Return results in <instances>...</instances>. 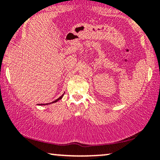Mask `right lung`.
Returning <instances> with one entry per match:
<instances>
[{
  "instance_id": "add662e5",
  "label": "right lung",
  "mask_w": 160,
  "mask_h": 160,
  "mask_svg": "<svg viewBox=\"0 0 160 160\" xmlns=\"http://www.w3.org/2000/svg\"><path fill=\"white\" fill-rule=\"evenodd\" d=\"M62 96H63V94H62V96H60V98H58V99H57V100H54V101H53V102H50V103H46V104H40V106H45V105H48V104H51V103H54V102H58V100H60V99H61V98H62Z\"/></svg>"
}]
</instances>
